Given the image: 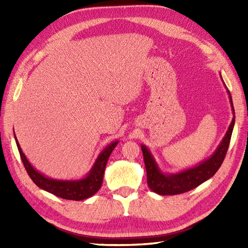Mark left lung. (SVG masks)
<instances>
[{
	"label": "left lung",
	"mask_w": 248,
	"mask_h": 248,
	"mask_svg": "<svg viewBox=\"0 0 248 248\" xmlns=\"http://www.w3.org/2000/svg\"><path fill=\"white\" fill-rule=\"evenodd\" d=\"M220 78H222V76H220ZM227 93L229 94L231 109H232V120H231L229 124L227 132H226L222 141L217 146V148L213 152V155L209 156L208 159L200 162L199 164L177 172H165L161 170V167L156 163L154 155L151 154L148 147L144 144L140 145V148L143 150L147 171V183H148V186L152 192L162 195V196H164V195H177L186 193L197 187L204 181L209 180L218 170V168L222 165L225 159L226 154H227L235 119L232 99H231V94L228 89Z\"/></svg>",
	"instance_id": "left-lung-1"
}]
</instances>
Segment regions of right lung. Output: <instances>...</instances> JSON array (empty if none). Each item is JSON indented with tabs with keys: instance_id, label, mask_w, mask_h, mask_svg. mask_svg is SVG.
Masks as SVG:
<instances>
[{
	"instance_id": "add662e5",
	"label": "right lung",
	"mask_w": 248,
	"mask_h": 248,
	"mask_svg": "<svg viewBox=\"0 0 248 248\" xmlns=\"http://www.w3.org/2000/svg\"><path fill=\"white\" fill-rule=\"evenodd\" d=\"M15 140L25 170L37 186L44 189V191L55 195L57 197L77 200V202L92 197L99 191L102 186L105 166H107L108 157L115 147L119 143V140H114L105 147L98 155L91 170L87 172L85 177L80 179H71V180H59V179H53L46 176L43 172L37 170L23 154L19 141L16 138V134Z\"/></svg>"
}]
</instances>
